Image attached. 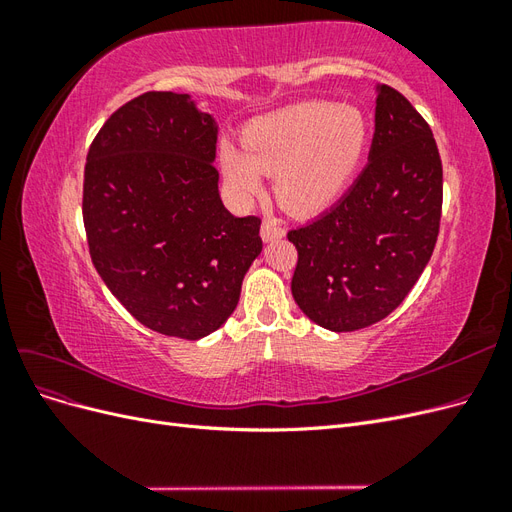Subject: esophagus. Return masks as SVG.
<instances>
[{
    "label": "esophagus",
    "instance_id": "obj_1",
    "mask_svg": "<svg viewBox=\"0 0 512 512\" xmlns=\"http://www.w3.org/2000/svg\"><path fill=\"white\" fill-rule=\"evenodd\" d=\"M260 235H262V239H265V241L280 239V237H284V228H282V224L277 222V220H271V218H267L265 222H262Z\"/></svg>",
    "mask_w": 512,
    "mask_h": 512
}]
</instances>
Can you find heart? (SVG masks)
Instances as JSON below:
<instances>
[{
	"mask_svg": "<svg viewBox=\"0 0 512 512\" xmlns=\"http://www.w3.org/2000/svg\"><path fill=\"white\" fill-rule=\"evenodd\" d=\"M369 143V123L354 106L312 100L254 119L243 151L224 143L220 166L230 192L252 200L262 175H275V196L294 215H318L344 196Z\"/></svg>",
	"mask_w": 512,
	"mask_h": 512,
	"instance_id": "obj_1",
	"label": "heart"
}]
</instances>
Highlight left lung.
I'll return each instance as SVG.
<instances>
[{
    "label": "left lung",
    "mask_w": 512,
    "mask_h": 512,
    "mask_svg": "<svg viewBox=\"0 0 512 512\" xmlns=\"http://www.w3.org/2000/svg\"><path fill=\"white\" fill-rule=\"evenodd\" d=\"M442 218V160L421 113L382 85L369 162L318 220L288 232L297 247L292 297L329 331L389 316L425 271Z\"/></svg>",
    "instance_id": "8db88e82"
}]
</instances>
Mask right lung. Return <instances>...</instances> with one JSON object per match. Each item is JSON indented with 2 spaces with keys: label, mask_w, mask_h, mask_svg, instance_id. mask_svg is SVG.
<instances>
[{
  "label": "right lung",
  "mask_w": 512,
  "mask_h": 512,
  "mask_svg": "<svg viewBox=\"0 0 512 512\" xmlns=\"http://www.w3.org/2000/svg\"><path fill=\"white\" fill-rule=\"evenodd\" d=\"M215 143V121L188 94L147 91L104 121L87 153L91 262L138 322L168 337L220 329L262 252L258 215L222 205Z\"/></svg>",
  "instance_id": "obj_1"
}]
</instances>
